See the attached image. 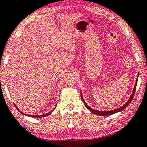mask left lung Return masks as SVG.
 <instances>
[{
	"instance_id": "obj_1",
	"label": "left lung",
	"mask_w": 147,
	"mask_h": 147,
	"mask_svg": "<svg viewBox=\"0 0 147 147\" xmlns=\"http://www.w3.org/2000/svg\"><path fill=\"white\" fill-rule=\"evenodd\" d=\"M137 80H138V77H137V79H136V83H135V87H134L133 94H131V96L129 98V100L127 101V102L126 103V104L124 105L123 107H120L119 109H115V110L111 111H96V110H94V109H92L91 108H90V107H89L87 105H86V103L85 102H84V100H83V98H82V92H80V94H81L82 100V102H83L84 105H85L86 108H87L88 110L90 111V112L92 113H94V114H96L97 115H100V116H107V115L109 116V115H113V114H115V113H116L120 112V111L124 110V109H125L126 107H127L128 105H129L130 103H131V102L132 101V100H133V97H134V95H135V92L136 88V84H137Z\"/></svg>"
}]
</instances>
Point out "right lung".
<instances>
[{"label":"right lung","instance_id":"obj_1","mask_svg":"<svg viewBox=\"0 0 147 147\" xmlns=\"http://www.w3.org/2000/svg\"><path fill=\"white\" fill-rule=\"evenodd\" d=\"M15 107H16V106H15ZM16 109H17V107H16ZM18 109V111H20V110H19V109ZM53 111H54V109H53V111H51V112H49V113H46V114H44V115H25V114H24V113H22V112H21V111H20V113H21L22 115H24L28 116V117H34V118H39V117H47V116H48V115H50V114H51V113H52Z\"/></svg>","mask_w":147,"mask_h":147}]
</instances>
